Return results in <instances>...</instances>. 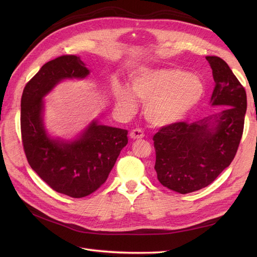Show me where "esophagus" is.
<instances>
[{
    "label": "esophagus",
    "instance_id": "1",
    "mask_svg": "<svg viewBox=\"0 0 257 257\" xmlns=\"http://www.w3.org/2000/svg\"><path fill=\"white\" fill-rule=\"evenodd\" d=\"M130 136H131L132 139H139V138H143L145 136V134H144L143 130H141V128H134V130L131 131Z\"/></svg>",
    "mask_w": 257,
    "mask_h": 257
}]
</instances>
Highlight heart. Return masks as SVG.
I'll return each mask as SVG.
<instances>
[{"label": "heart", "mask_w": 257, "mask_h": 257, "mask_svg": "<svg viewBox=\"0 0 257 257\" xmlns=\"http://www.w3.org/2000/svg\"><path fill=\"white\" fill-rule=\"evenodd\" d=\"M131 89L146 104V119L160 126L182 120L205 94L199 77L174 67L142 69L132 77ZM113 93L119 106L128 112L136 110V99L128 88L115 84Z\"/></svg>", "instance_id": "b5f03b06"}]
</instances>
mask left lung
I'll use <instances>...</instances> for the list:
<instances>
[{
    "label": "left lung",
    "instance_id": "obj_1",
    "mask_svg": "<svg viewBox=\"0 0 257 257\" xmlns=\"http://www.w3.org/2000/svg\"><path fill=\"white\" fill-rule=\"evenodd\" d=\"M215 82L212 105L223 110L199 121L162 126L153 136L158 179L180 194L198 191L212 183L230 165L242 137L246 93L226 62L207 57Z\"/></svg>",
    "mask_w": 257,
    "mask_h": 257
}]
</instances>
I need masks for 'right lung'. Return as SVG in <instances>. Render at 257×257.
<instances>
[{
	"label": "right lung",
	"mask_w": 257,
	"mask_h": 257,
	"mask_svg": "<svg viewBox=\"0 0 257 257\" xmlns=\"http://www.w3.org/2000/svg\"><path fill=\"white\" fill-rule=\"evenodd\" d=\"M89 69L79 56L65 54L44 64L26 84L21 96V139L27 160L52 190L73 198L88 196L107 180L127 131L93 122L73 143L50 139L42 122L43 96L64 78H83Z\"/></svg>",
	"instance_id": "right-lung-1"
}]
</instances>
